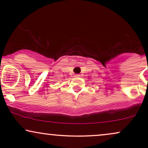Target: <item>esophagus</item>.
I'll return each mask as SVG.
<instances>
[{
  "instance_id": "esophagus-1",
  "label": "esophagus",
  "mask_w": 148,
  "mask_h": 148,
  "mask_svg": "<svg viewBox=\"0 0 148 148\" xmlns=\"http://www.w3.org/2000/svg\"><path fill=\"white\" fill-rule=\"evenodd\" d=\"M75 76H76V77H79L80 75H79V74H76Z\"/></svg>"
}]
</instances>
